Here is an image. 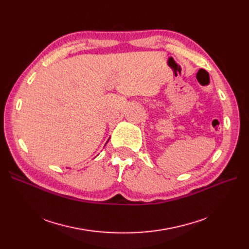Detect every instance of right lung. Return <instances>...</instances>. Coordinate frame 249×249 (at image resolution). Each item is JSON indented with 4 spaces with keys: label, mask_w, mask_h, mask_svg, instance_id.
<instances>
[{
    "label": "right lung",
    "mask_w": 249,
    "mask_h": 249,
    "mask_svg": "<svg viewBox=\"0 0 249 249\" xmlns=\"http://www.w3.org/2000/svg\"><path fill=\"white\" fill-rule=\"evenodd\" d=\"M108 140H109V139H108ZM107 142H108V141H107Z\"/></svg>",
    "instance_id": "add662e5"
}]
</instances>
